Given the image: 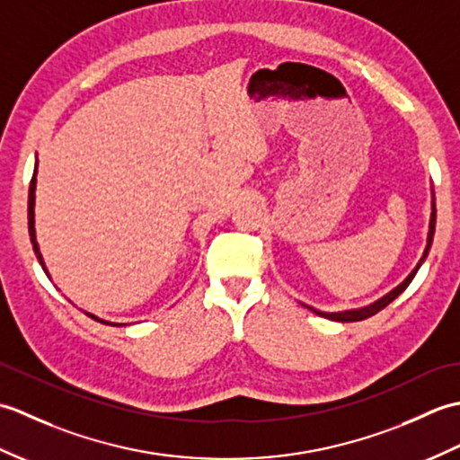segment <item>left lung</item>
Here are the masks:
<instances>
[{
    "mask_svg": "<svg viewBox=\"0 0 460 460\" xmlns=\"http://www.w3.org/2000/svg\"><path fill=\"white\" fill-rule=\"evenodd\" d=\"M435 221H437V209H435V203H433V213H431V223H429V237H427V249H425V252H423V257H421V261H419V265H417V269L411 272V275H409L402 285H399L397 288H394L392 292H389V295H385L384 298H379L377 302H374V305H369V306H366V308H359V310H346V312H334V314H328V312H320V310H316V308H310V306H306V308H310L312 312H316L318 316H324V318H328V320H336V322H358V320H366V318H369V316H374V314H377L379 310H384L389 302H394L399 295H402V292L409 287V282L413 280V277L417 275V270H419V267H421V262L425 261V257L429 255V249H431V243H433V235H435Z\"/></svg>",
    "mask_w": 460,
    "mask_h": 460,
    "instance_id": "1",
    "label": "left lung"
}]
</instances>
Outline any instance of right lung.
<instances>
[{"mask_svg":"<svg viewBox=\"0 0 460 460\" xmlns=\"http://www.w3.org/2000/svg\"><path fill=\"white\" fill-rule=\"evenodd\" d=\"M35 173H37V164H35ZM35 173H33V178H31V183H29V208H27V219H29V237H31V243H33V251H35V255H37L39 262H41L43 270L47 272V269H45V265H43V257H41V252H39V247H37V239H35V211H33V208H35V183H37V180H35ZM89 316H91L93 320H96V322H102V324H111V322L101 320V318H96V316H93V314H89ZM112 326H122V324H112Z\"/></svg>","mask_w":460,"mask_h":460,"instance_id":"right-lung-1","label":"right lung"}]
</instances>
